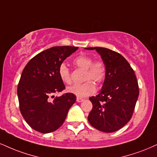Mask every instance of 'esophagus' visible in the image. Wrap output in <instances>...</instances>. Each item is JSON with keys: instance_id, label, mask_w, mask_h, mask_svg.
<instances>
[{"instance_id": "1", "label": "esophagus", "mask_w": 157, "mask_h": 157, "mask_svg": "<svg viewBox=\"0 0 157 157\" xmlns=\"http://www.w3.org/2000/svg\"><path fill=\"white\" fill-rule=\"evenodd\" d=\"M83 99H82V98H80V97H77V102H82V101H83Z\"/></svg>"}]
</instances>
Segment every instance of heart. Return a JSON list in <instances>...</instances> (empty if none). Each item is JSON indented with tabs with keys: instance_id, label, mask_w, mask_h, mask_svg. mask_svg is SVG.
Masks as SVG:
<instances>
[{
	"instance_id": "obj_1",
	"label": "heart",
	"mask_w": 157,
	"mask_h": 157,
	"mask_svg": "<svg viewBox=\"0 0 157 157\" xmlns=\"http://www.w3.org/2000/svg\"><path fill=\"white\" fill-rule=\"evenodd\" d=\"M73 63L77 67L84 69L86 71L84 80L86 82L69 87L68 91L78 97H86L93 94L96 90V86L92 81L99 86L104 82L106 77L107 68L105 61L101 59L94 60L91 56L82 54L75 58L73 60ZM58 74L60 80L64 83H71L70 71L64 63H62L59 67Z\"/></svg>"
}]
</instances>
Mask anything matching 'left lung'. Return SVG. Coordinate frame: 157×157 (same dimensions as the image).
Returning <instances> with one entry per match:
<instances>
[{
    "label": "left lung",
    "mask_w": 157,
    "mask_h": 157,
    "mask_svg": "<svg viewBox=\"0 0 157 157\" xmlns=\"http://www.w3.org/2000/svg\"><path fill=\"white\" fill-rule=\"evenodd\" d=\"M96 50L106 64L107 74L102 88L97 97L89 98L93 108L88 115L90 125L104 132H113L129 121L139 96L135 71L118 52L104 48Z\"/></svg>",
    "instance_id": "8db88e82"
}]
</instances>
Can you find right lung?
I'll return each mask as SVG.
<instances>
[{
  "mask_svg": "<svg viewBox=\"0 0 157 157\" xmlns=\"http://www.w3.org/2000/svg\"><path fill=\"white\" fill-rule=\"evenodd\" d=\"M77 49L53 47L39 52L25 67L17 86L19 105L24 119L36 131L50 133L57 130L76 101V96L71 93L54 95L66 88L58 74L59 67Z\"/></svg>",
  "mask_w": 157,
  "mask_h": 157,
  "instance_id": "1",
  "label": "right lung"
}]
</instances>
